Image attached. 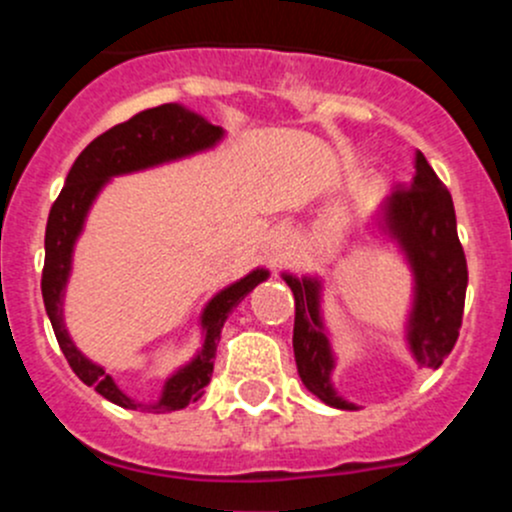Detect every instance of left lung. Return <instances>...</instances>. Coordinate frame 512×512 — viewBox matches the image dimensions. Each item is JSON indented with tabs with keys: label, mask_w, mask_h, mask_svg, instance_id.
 Returning a JSON list of instances; mask_svg holds the SVG:
<instances>
[{
	"label": "left lung",
	"mask_w": 512,
	"mask_h": 512,
	"mask_svg": "<svg viewBox=\"0 0 512 512\" xmlns=\"http://www.w3.org/2000/svg\"><path fill=\"white\" fill-rule=\"evenodd\" d=\"M416 175L409 188H396L381 208L386 230L404 245L416 275V307L409 344L421 366L443 364L458 342L466 304L468 265L456 230L451 193L438 180L423 153H416ZM294 294V361L299 379L324 404L354 409L329 384L332 352L319 319V282L285 275Z\"/></svg>",
	"instance_id": "obj_1"
}]
</instances>
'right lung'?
<instances>
[{
	"mask_svg": "<svg viewBox=\"0 0 512 512\" xmlns=\"http://www.w3.org/2000/svg\"><path fill=\"white\" fill-rule=\"evenodd\" d=\"M223 136V128L213 126L198 113L185 111L178 103H163V106L148 108V111L136 113L131 121L118 123L108 128L106 133L94 138L89 146L81 151L76 163L71 165L66 175V185L61 188L59 198L51 205L49 220H46V237H44V270H41V297H44L46 314L54 327L56 342L66 361L74 369V374L84 381L86 386H94L103 399L123 406V409H146L156 414H168V411L185 409L188 404L198 401L205 394V386L210 384L213 374L215 349H218L220 332L227 314L232 312L240 299L252 287L260 285L267 277L265 270H255L245 280L235 282L232 287L223 289L213 302L208 304L203 314L205 327V344L203 352L195 356L185 369L170 376L165 384L163 396L158 404L141 406L133 404L101 366L91 364L84 359V354L74 347L64 329V314H61V297H64L66 277L71 267V250L79 237L81 225H84L86 210L94 203L96 193L111 175L131 173V170L148 168V165L173 160L188 153L203 151L213 146Z\"/></svg>",
	"mask_w": 512,
	"mask_h": 512,
	"instance_id": "right-lung-1",
	"label": "right lung"
}]
</instances>
